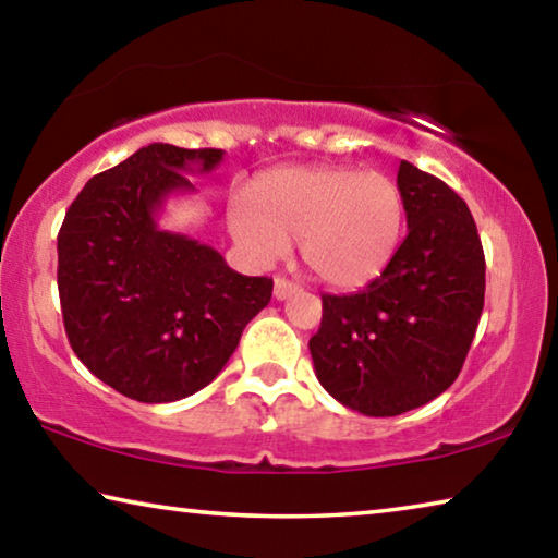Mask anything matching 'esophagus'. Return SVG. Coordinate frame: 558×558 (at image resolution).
<instances>
[{"label":"esophagus","mask_w":558,"mask_h":558,"mask_svg":"<svg viewBox=\"0 0 558 558\" xmlns=\"http://www.w3.org/2000/svg\"><path fill=\"white\" fill-rule=\"evenodd\" d=\"M300 290L298 282H292L288 278H276V286H272V295H276V300H288L290 295H295V292Z\"/></svg>","instance_id":"34e87169"}]
</instances>
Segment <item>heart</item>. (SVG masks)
<instances>
[{"label":"heart","mask_w":558,"mask_h":558,"mask_svg":"<svg viewBox=\"0 0 558 558\" xmlns=\"http://www.w3.org/2000/svg\"><path fill=\"white\" fill-rule=\"evenodd\" d=\"M229 229L251 260L268 266L300 241L305 266L327 286H369L403 231V196L389 177L349 167L282 169L229 204Z\"/></svg>","instance_id":"obj_1"}]
</instances>
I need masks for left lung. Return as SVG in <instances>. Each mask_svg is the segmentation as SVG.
<instances>
[{"instance_id":"8db88e82","label":"left lung","mask_w":558,"mask_h":558,"mask_svg":"<svg viewBox=\"0 0 558 558\" xmlns=\"http://www.w3.org/2000/svg\"><path fill=\"white\" fill-rule=\"evenodd\" d=\"M405 233L379 278L323 295L310 339L329 396L364 415H399L458 379L485 305V253L468 204L411 162L396 177Z\"/></svg>"}]
</instances>
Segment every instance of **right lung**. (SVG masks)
I'll return each mask as SVG.
<instances>
[{"label": "right lung", "mask_w": 558, "mask_h": 558, "mask_svg": "<svg viewBox=\"0 0 558 558\" xmlns=\"http://www.w3.org/2000/svg\"><path fill=\"white\" fill-rule=\"evenodd\" d=\"M223 149L140 147L96 174L59 231V295L75 356L128 399L169 403L204 389L270 302L272 280L226 266L211 245L165 231L159 214L192 194Z\"/></svg>", "instance_id": "1"}]
</instances>
